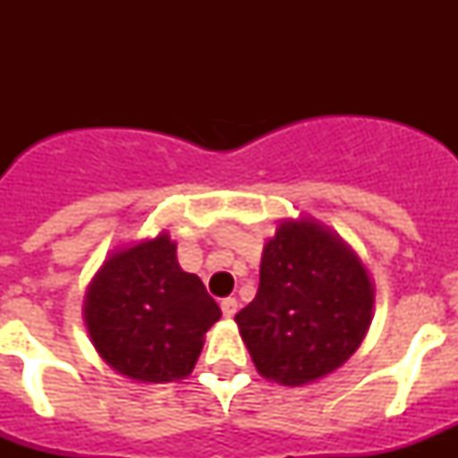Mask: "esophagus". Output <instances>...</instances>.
<instances>
[{
    "mask_svg": "<svg viewBox=\"0 0 458 458\" xmlns=\"http://www.w3.org/2000/svg\"><path fill=\"white\" fill-rule=\"evenodd\" d=\"M220 307H222V314H225L226 318H232L238 310V302L236 298H225V301L220 302Z\"/></svg>",
    "mask_w": 458,
    "mask_h": 458,
    "instance_id": "1",
    "label": "esophagus"
}]
</instances>
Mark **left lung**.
<instances>
[{
  "mask_svg": "<svg viewBox=\"0 0 458 458\" xmlns=\"http://www.w3.org/2000/svg\"><path fill=\"white\" fill-rule=\"evenodd\" d=\"M371 305L369 275L337 236L314 222H284L266 242L259 291L236 323L259 374L305 386L358 351Z\"/></svg>",
  "mask_w": 458,
  "mask_h": 458,
  "instance_id": "left-lung-1",
  "label": "left lung"
}]
</instances>
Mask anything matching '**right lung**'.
<instances>
[{"label":"right lung","mask_w":458,"mask_h":458,"mask_svg":"<svg viewBox=\"0 0 458 458\" xmlns=\"http://www.w3.org/2000/svg\"><path fill=\"white\" fill-rule=\"evenodd\" d=\"M89 335L109 367L144 383L192 371L220 307L192 273L181 270L167 233L112 254L84 305Z\"/></svg>","instance_id":"right-lung-1"}]
</instances>
